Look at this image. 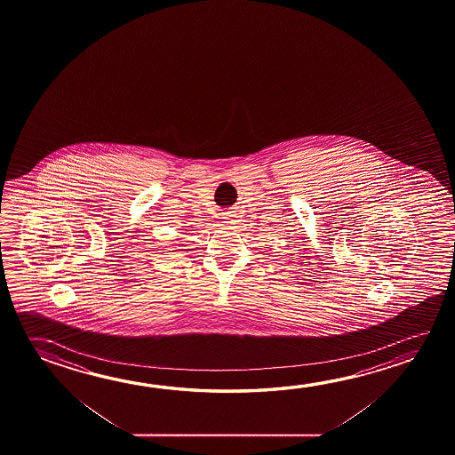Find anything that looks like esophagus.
I'll return each mask as SVG.
<instances>
[{
    "instance_id": "esophagus-1",
    "label": "esophagus",
    "mask_w": 455,
    "mask_h": 455,
    "mask_svg": "<svg viewBox=\"0 0 455 455\" xmlns=\"http://www.w3.org/2000/svg\"><path fill=\"white\" fill-rule=\"evenodd\" d=\"M236 212L235 211H227L224 212V219L227 220V224H235V219H236Z\"/></svg>"
}]
</instances>
